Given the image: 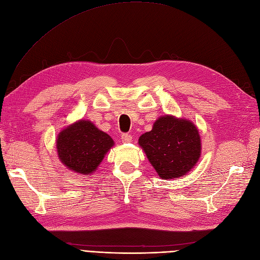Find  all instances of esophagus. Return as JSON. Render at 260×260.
Masks as SVG:
<instances>
[{
    "label": "esophagus",
    "mask_w": 260,
    "mask_h": 260,
    "mask_svg": "<svg viewBox=\"0 0 260 260\" xmlns=\"http://www.w3.org/2000/svg\"><path fill=\"white\" fill-rule=\"evenodd\" d=\"M121 139H122V142L127 143V142L132 141V136L129 135V134H123V135L121 136Z\"/></svg>",
    "instance_id": "1"
}]
</instances>
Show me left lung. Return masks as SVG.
<instances>
[{
  "label": "left lung",
  "instance_id": "1",
  "mask_svg": "<svg viewBox=\"0 0 260 260\" xmlns=\"http://www.w3.org/2000/svg\"><path fill=\"white\" fill-rule=\"evenodd\" d=\"M138 142L164 180L186 175L197 164L201 153L200 135L195 124L168 114L158 118Z\"/></svg>",
  "mask_w": 260,
  "mask_h": 260
}]
</instances>
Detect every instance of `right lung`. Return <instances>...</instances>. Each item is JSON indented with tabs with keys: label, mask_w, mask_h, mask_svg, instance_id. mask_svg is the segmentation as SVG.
I'll return each instance as SVG.
<instances>
[{
	"label": "right lung",
	"mask_w": 260,
	"mask_h": 260,
	"mask_svg": "<svg viewBox=\"0 0 260 260\" xmlns=\"http://www.w3.org/2000/svg\"><path fill=\"white\" fill-rule=\"evenodd\" d=\"M113 145L108 134L85 120L61 131L56 139L57 155L62 164L80 175L93 174Z\"/></svg>",
	"instance_id": "right-lung-1"
}]
</instances>
